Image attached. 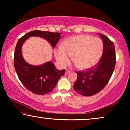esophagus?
<instances>
[{"label": "esophagus", "instance_id": "esophagus-1", "mask_svg": "<svg viewBox=\"0 0 130 130\" xmlns=\"http://www.w3.org/2000/svg\"><path fill=\"white\" fill-rule=\"evenodd\" d=\"M70 72H71V71H70V70H67L66 71H65V74H69Z\"/></svg>", "mask_w": 130, "mask_h": 130}]
</instances>
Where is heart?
<instances>
[{"instance_id":"1","label":"heart","mask_w":130,"mask_h":130,"mask_svg":"<svg viewBox=\"0 0 130 130\" xmlns=\"http://www.w3.org/2000/svg\"><path fill=\"white\" fill-rule=\"evenodd\" d=\"M103 44L100 38L89 35H80L67 38L62 47L55 50V56L61 65L73 62L78 69L85 70L95 66L102 54Z\"/></svg>"}]
</instances>
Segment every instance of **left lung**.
I'll use <instances>...</instances> for the list:
<instances>
[{
    "label": "left lung",
    "mask_w": 130,
    "mask_h": 130,
    "mask_svg": "<svg viewBox=\"0 0 130 130\" xmlns=\"http://www.w3.org/2000/svg\"><path fill=\"white\" fill-rule=\"evenodd\" d=\"M103 43V51L98 63L89 69L77 71L74 90L83 96L95 95L103 89L113 73L116 57L114 43L105 35L99 33Z\"/></svg>",
    "instance_id": "left-lung-1"
}]
</instances>
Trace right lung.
<instances>
[{
	"mask_svg": "<svg viewBox=\"0 0 130 130\" xmlns=\"http://www.w3.org/2000/svg\"><path fill=\"white\" fill-rule=\"evenodd\" d=\"M60 33L33 30L20 38L16 44L14 55V66L19 80L28 90L38 95H44L54 89L58 80L65 74V70H58L51 62L39 66L27 63L22 58L21 47L30 37L36 36L44 38L56 46L60 38Z\"/></svg>",
	"mask_w": 130,
	"mask_h": 130,
	"instance_id": "obj_1",
	"label": "right lung"
}]
</instances>
